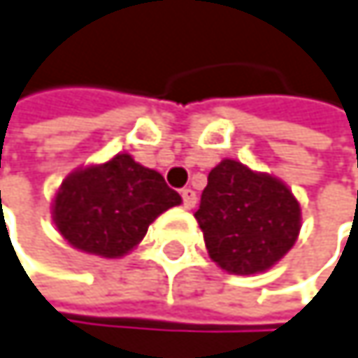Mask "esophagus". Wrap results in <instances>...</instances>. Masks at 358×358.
<instances>
[{
    "label": "esophagus",
    "instance_id": "34e87169",
    "mask_svg": "<svg viewBox=\"0 0 358 358\" xmlns=\"http://www.w3.org/2000/svg\"><path fill=\"white\" fill-rule=\"evenodd\" d=\"M180 195H182V203H185L187 210L195 208V203H197V193H195L193 189H182Z\"/></svg>",
    "mask_w": 358,
    "mask_h": 358
}]
</instances>
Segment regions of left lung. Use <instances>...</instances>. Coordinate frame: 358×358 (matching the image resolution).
Returning <instances> with one entry per match:
<instances>
[{"label":"left lung","mask_w":358,"mask_h":358,"mask_svg":"<svg viewBox=\"0 0 358 358\" xmlns=\"http://www.w3.org/2000/svg\"><path fill=\"white\" fill-rule=\"evenodd\" d=\"M195 218L210 259L238 275L275 265L301 229V208L289 187L234 159L220 161L208 173Z\"/></svg>","instance_id":"left-lung-1"}]
</instances>
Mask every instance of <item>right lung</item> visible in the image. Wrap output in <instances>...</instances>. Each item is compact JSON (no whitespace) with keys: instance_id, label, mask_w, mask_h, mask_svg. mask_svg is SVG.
<instances>
[{"instance_id":"obj_1","label":"right lung","mask_w":358,"mask_h":358,"mask_svg":"<svg viewBox=\"0 0 358 358\" xmlns=\"http://www.w3.org/2000/svg\"><path fill=\"white\" fill-rule=\"evenodd\" d=\"M180 203L159 171L124 152L71 171L55 195L52 218L73 248L118 259L144 240L159 214Z\"/></svg>"}]
</instances>
